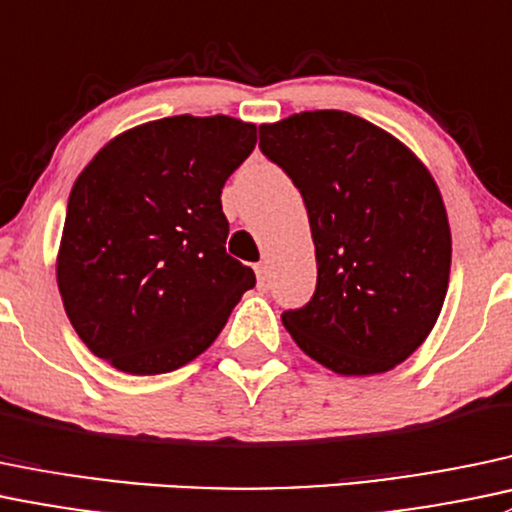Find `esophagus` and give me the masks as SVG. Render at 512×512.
<instances>
[{
    "label": "esophagus",
    "mask_w": 512,
    "mask_h": 512,
    "mask_svg": "<svg viewBox=\"0 0 512 512\" xmlns=\"http://www.w3.org/2000/svg\"><path fill=\"white\" fill-rule=\"evenodd\" d=\"M255 274H257V287L260 289L270 287V267H267V262H260V265L255 267Z\"/></svg>",
    "instance_id": "1"
}]
</instances>
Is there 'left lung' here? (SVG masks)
I'll return each instance as SVG.
<instances>
[{
    "instance_id": "obj_1",
    "label": "left lung",
    "mask_w": 512,
    "mask_h": 512,
    "mask_svg": "<svg viewBox=\"0 0 512 512\" xmlns=\"http://www.w3.org/2000/svg\"><path fill=\"white\" fill-rule=\"evenodd\" d=\"M260 149L299 188L316 247V292L284 328L336 375L387 373L422 346L449 289L437 181L400 139L341 110L260 125Z\"/></svg>"
}]
</instances>
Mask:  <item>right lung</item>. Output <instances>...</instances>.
Wrapping results in <instances>:
<instances>
[{
    "label": "right lung",
    "mask_w": 512,
    "mask_h": 512,
    "mask_svg": "<svg viewBox=\"0 0 512 512\" xmlns=\"http://www.w3.org/2000/svg\"><path fill=\"white\" fill-rule=\"evenodd\" d=\"M252 122L176 115L105 144L75 179L56 257L80 341L129 375L171 373L223 331L255 272L225 252L220 191Z\"/></svg>",
    "instance_id": "1"
}]
</instances>
